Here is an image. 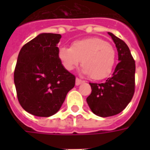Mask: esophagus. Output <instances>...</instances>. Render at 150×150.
Masks as SVG:
<instances>
[{
  "label": "esophagus",
  "mask_w": 150,
  "mask_h": 150,
  "mask_svg": "<svg viewBox=\"0 0 150 150\" xmlns=\"http://www.w3.org/2000/svg\"><path fill=\"white\" fill-rule=\"evenodd\" d=\"M83 80H82V79H80L79 78H76V79H75V84L77 85V86H79V85H80L81 83H83Z\"/></svg>",
  "instance_id": "obj_1"
}]
</instances>
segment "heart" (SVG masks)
<instances>
[{
	"mask_svg": "<svg viewBox=\"0 0 150 150\" xmlns=\"http://www.w3.org/2000/svg\"><path fill=\"white\" fill-rule=\"evenodd\" d=\"M59 58L67 70L72 71L82 60L83 72L92 79L107 78L116 62V51L110 43L98 38L77 40L71 47L59 49Z\"/></svg>",
	"mask_w": 150,
	"mask_h": 150,
	"instance_id": "1",
	"label": "heart"
}]
</instances>
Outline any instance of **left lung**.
Returning <instances> with one entry per match:
<instances>
[{
    "label": "left lung",
    "mask_w": 150,
    "mask_h": 150,
    "mask_svg": "<svg viewBox=\"0 0 150 150\" xmlns=\"http://www.w3.org/2000/svg\"><path fill=\"white\" fill-rule=\"evenodd\" d=\"M116 44L118 60L112 76L105 83H89L91 95L87 102L92 112L101 117L115 116L121 112L132 100L135 91V60L129 46L123 40L108 33Z\"/></svg>",
    "instance_id": "obj_1"
}]
</instances>
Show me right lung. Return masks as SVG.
Instances as JSON below:
<instances>
[{
    "mask_svg": "<svg viewBox=\"0 0 150 150\" xmlns=\"http://www.w3.org/2000/svg\"><path fill=\"white\" fill-rule=\"evenodd\" d=\"M61 35L43 33L25 44L18 54L14 83L18 101L34 116L55 114L74 88L75 76L59 58Z\"/></svg>",
    "mask_w": 150,
    "mask_h": 150,
    "instance_id": "1",
    "label": "right lung"
}]
</instances>
